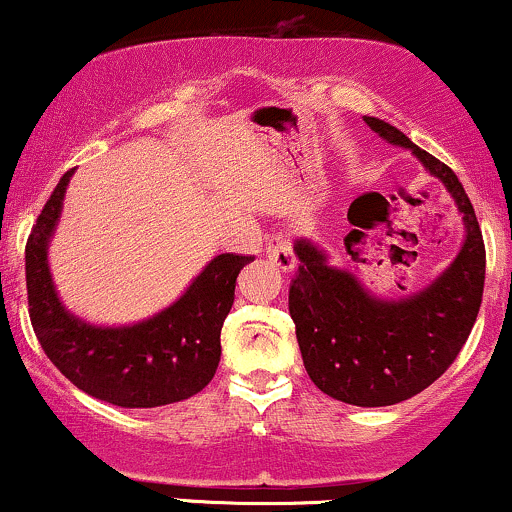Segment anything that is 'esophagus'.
<instances>
[{
	"instance_id": "34e87169",
	"label": "esophagus",
	"mask_w": 512,
	"mask_h": 512,
	"mask_svg": "<svg viewBox=\"0 0 512 512\" xmlns=\"http://www.w3.org/2000/svg\"><path fill=\"white\" fill-rule=\"evenodd\" d=\"M267 257L274 267H279L281 272H293L296 269V255H293L291 243L284 236H274L267 243Z\"/></svg>"
}]
</instances>
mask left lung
<instances>
[{
    "label": "left lung",
    "instance_id": "1",
    "mask_svg": "<svg viewBox=\"0 0 512 512\" xmlns=\"http://www.w3.org/2000/svg\"><path fill=\"white\" fill-rule=\"evenodd\" d=\"M387 144L402 146L455 199L464 243L448 269L409 296L380 298L349 269L330 264L310 238L293 252L298 274L289 291L303 366L325 395L354 407H390L419 395L450 368L472 332L484 293L486 250L472 202L457 175L378 117H363Z\"/></svg>",
    "mask_w": 512,
    "mask_h": 512
}]
</instances>
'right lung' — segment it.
I'll return each instance as SVG.
<instances>
[{
    "instance_id": "add662e5",
    "label": "right lung",
    "mask_w": 512,
    "mask_h": 512,
    "mask_svg": "<svg viewBox=\"0 0 512 512\" xmlns=\"http://www.w3.org/2000/svg\"><path fill=\"white\" fill-rule=\"evenodd\" d=\"M74 170L57 182L26 245V286L40 346L86 395L125 409H151L197 395L221 361V327L231 313L240 269L255 257L226 252L199 272L161 313L108 327L64 308L52 281L48 248Z\"/></svg>"
}]
</instances>
